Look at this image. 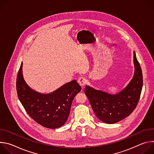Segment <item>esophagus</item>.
<instances>
[{"instance_id": "34e87169", "label": "esophagus", "mask_w": 154, "mask_h": 154, "mask_svg": "<svg viewBox=\"0 0 154 154\" xmlns=\"http://www.w3.org/2000/svg\"><path fill=\"white\" fill-rule=\"evenodd\" d=\"M86 79L85 77H80L78 79V83L82 87H83L86 84Z\"/></svg>"}]
</instances>
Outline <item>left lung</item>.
Wrapping results in <instances>:
<instances>
[{"instance_id": "1", "label": "left lung", "mask_w": 154, "mask_h": 154, "mask_svg": "<svg viewBox=\"0 0 154 154\" xmlns=\"http://www.w3.org/2000/svg\"><path fill=\"white\" fill-rule=\"evenodd\" d=\"M134 76L122 91L116 95L109 94L86 86L85 93L96 116L106 124H114L128 116L136 108L143 88V74L134 52Z\"/></svg>"}]
</instances>
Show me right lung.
Returning a JSON list of instances; mask_svg holds the SVG:
<instances>
[{"instance_id": "1", "label": "right lung", "mask_w": 154, "mask_h": 154, "mask_svg": "<svg viewBox=\"0 0 154 154\" xmlns=\"http://www.w3.org/2000/svg\"><path fill=\"white\" fill-rule=\"evenodd\" d=\"M21 63L16 79L18 98L29 115L37 123L49 128L60 127L66 122L72 100L81 91L75 80L66 83L51 94L35 91L26 84Z\"/></svg>"}]
</instances>
